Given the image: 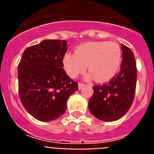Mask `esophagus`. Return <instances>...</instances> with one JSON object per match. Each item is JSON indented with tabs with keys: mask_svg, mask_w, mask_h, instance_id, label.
<instances>
[{
	"mask_svg": "<svg viewBox=\"0 0 154 154\" xmlns=\"http://www.w3.org/2000/svg\"><path fill=\"white\" fill-rule=\"evenodd\" d=\"M84 85H84L83 83H80V82H79V89H81L84 86Z\"/></svg>",
	"mask_w": 154,
	"mask_h": 154,
	"instance_id": "esophagus-1",
	"label": "esophagus"
}]
</instances>
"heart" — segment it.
<instances>
[{
  "label": "heart",
  "instance_id": "1",
  "mask_svg": "<svg viewBox=\"0 0 154 154\" xmlns=\"http://www.w3.org/2000/svg\"><path fill=\"white\" fill-rule=\"evenodd\" d=\"M122 51L116 42H92L80 45L75 54L66 52L62 57V65L71 78H76L86 70L87 78L95 77L97 81L106 82L116 74L121 64Z\"/></svg>",
  "mask_w": 154,
  "mask_h": 154
}]
</instances>
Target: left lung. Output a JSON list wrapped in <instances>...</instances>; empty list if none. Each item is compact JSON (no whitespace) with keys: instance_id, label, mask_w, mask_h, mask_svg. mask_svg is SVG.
I'll return each mask as SVG.
<instances>
[{"instance_id":"obj_1","label":"left lung","mask_w":154,"mask_h":154,"mask_svg":"<svg viewBox=\"0 0 154 154\" xmlns=\"http://www.w3.org/2000/svg\"><path fill=\"white\" fill-rule=\"evenodd\" d=\"M120 71L109 82L95 85L89 102L91 113L100 120L111 122L120 119L130 109L135 96L137 70L130 48L122 44Z\"/></svg>"}]
</instances>
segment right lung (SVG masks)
Wrapping results in <instances>:
<instances>
[{
  "instance_id": "1",
  "label": "right lung",
  "mask_w": 154,
  "mask_h": 154,
  "mask_svg": "<svg viewBox=\"0 0 154 154\" xmlns=\"http://www.w3.org/2000/svg\"><path fill=\"white\" fill-rule=\"evenodd\" d=\"M65 40H45L24 50L17 67L18 92L25 109L34 118L50 122L63 115L78 83L63 69Z\"/></svg>"
}]
</instances>
